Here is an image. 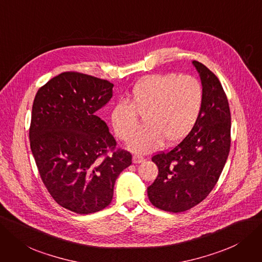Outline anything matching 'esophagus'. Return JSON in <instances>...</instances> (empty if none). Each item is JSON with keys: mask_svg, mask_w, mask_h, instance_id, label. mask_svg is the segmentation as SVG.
Segmentation results:
<instances>
[{"mask_svg": "<svg viewBox=\"0 0 262 262\" xmlns=\"http://www.w3.org/2000/svg\"><path fill=\"white\" fill-rule=\"evenodd\" d=\"M132 161H133V163H142L145 161V158L140 155H134L132 157Z\"/></svg>", "mask_w": 262, "mask_h": 262, "instance_id": "esophagus-1", "label": "esophagus"}]
</instances>
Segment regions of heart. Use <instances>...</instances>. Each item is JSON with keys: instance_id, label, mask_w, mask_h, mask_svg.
<instances>
[{"instance_id": "b5f03b06", "label": "heart", "mask_w": 262, "mask_h": 262, "mask_svg": "<svg viewBox=\"0 0 262 262\" xmlns=\"http://www.w3.org/2000/svg\"><path fill=\"white\" fill-rule=\"evenodd\" d=\"M125 102L112 111L111 122L117 137L128 141L144 118L146 127L134 135L129 148L149 152L163 144L184 140L199 118L203 104V87L195 77L175 73L141 79Z\"/></svg>"}]
</instances>
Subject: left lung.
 I'll list each match as a JSON object with an SVG mask.
<instances>
[{
	"label": "left lung",
	"mask_w": 262,
	"mask_h": 262,
	"mask_svg": "<svg viewBox=\"0 0 262 262\" xmlns=\"http://www.w3.org/2000/svg\"><path fill=\"white\" fill-rule=\"evenodd\" d=\"M201 78L203 104L189 134L167 152L155 155L158 176L147 188L149 201L160 210L181 213L208 195L230 151L231 115L221 81L212 71L192 61Z\"/></svg>",
	"instance_id": "obj_1"
}]
</instances>
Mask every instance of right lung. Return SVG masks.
<instances>
[{
    "label": "right lung",
    "mask_w": 262,
    "mask_h": 262,
    "mask_svg": "<svg viewBox=\"0 0 262 262\" xmlns=\"http://www.w3.org/2000/svg\"><path fill=\"white\" fill-rule=\"evenodd\" d=\"M113 87L105 79L64 72L40 87L33 102L29 137L40 179L59 205L77 214L105 208L117 177L132 163L129 151L115 150L116 141L97 116Z\"/></svg>",
    "instance_id": "add662e5"
}]
</instances>
